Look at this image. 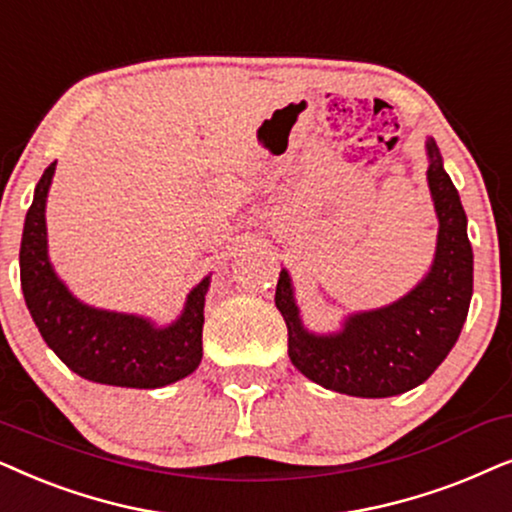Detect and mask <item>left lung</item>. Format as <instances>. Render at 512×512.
Here are the masks:
<instances>
[{"instance_id": "1", "label": "left lung", "mask_w": 512, "mask_h": 512, "mask_svg": "<svg viewBox=\"0 0 512 512\" xmlns=\"http://www.w3.org/2000/svg\"><path fill=\"white\" fill-rule=\"evenodd\" d=\"M428 189L438 215V245L421 283L381 309L351 313L335 335L309 332L288 271L276 285V306L288 325V356L304 377L356 398H391L424 384L452 351L473 297V250L459 192L426 140Z\"/></svg>"}]
</instances>
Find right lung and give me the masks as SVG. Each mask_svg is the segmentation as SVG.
<instances>
[{"instance_id": "right-lung-1", "label": "right lung", "mask_w": 512, "mask_h": 512, "mask_svg": "<svg viewBox=\"0 0 512 512\" xmlns=\"http://www.w3.org/2000/svg\"><path fill=\"white\" fill-rule=\"evenodd\" d=\"M53 173L56 161L34 187L20 241V285L44 342L72 372L98 384L161 388L185 379L203 358V306L210 276L192 288L185 309L166 327L79 302L49 260L46 196Z\"/></svg>"}]
</instances>
